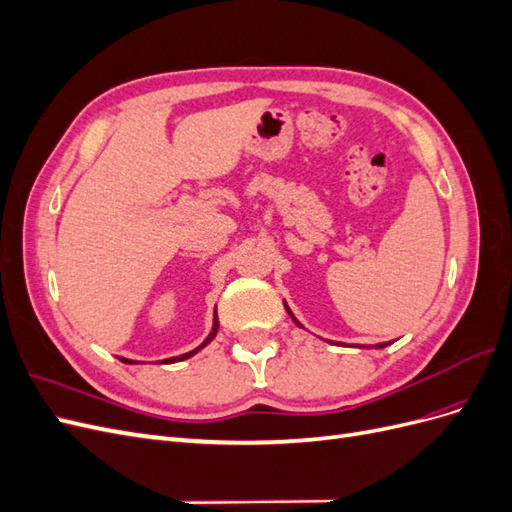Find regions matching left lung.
<instances>
[{
  "label": "left lung",
  "mask_w": 512,
  "mask_h": 512,
  "mask_svg": "<svg viewBox=\"0 0 512 512\" xmlns=\"http://www.w3.org/2000/svg\"><path fill=\"white\" fill-rule=\"evenodd\" d=\"M284 307H286V312H288V316H290V318H292V320H294V324H297V327H303V324H301V322H299V320H297V318H294V314H292V312H290V307H288V305H286V301H284ZM386 346H389V342H386V344H378V346H376V348H386Z\"/></svg>",
  "instance_id": "obj_1"
}]
</instances>
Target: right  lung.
I'll return each instance as SVG.
<instances>
[{
    "instance_id": "1",
    "label": "right lung",
    "mask_w": 512,
    "mask_h": 512,
    "mask_svg": "<svg viewBox=\"0 0 512 512\" xmlns=\"http://www.w3.org/2000/svg\"><path fill=\"white\" fill-rule=\"evenodd\" d=\"M218 329H220V322H218V312H213V327H211V333L207 335V339L203 344H200L198 348H194V350H190V352H185V354H179V356H170V359H164V363H177V361H185V359H190V356H194L198 350H203L207 344H211L213 342V337L218 335ZM119 361H123V363H128V365H136V361H130V359H121Z\"/></svg>"
}]
</instances>
